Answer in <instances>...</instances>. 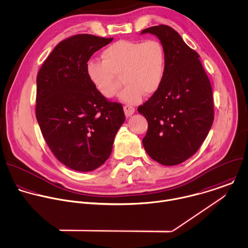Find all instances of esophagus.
I'll return each instance as SVG.
<instances>
[{
	"label": "esophagus",
	"mask_w": 248,
	"mask_h": 248,
	"mask_svg": "<svg viewBox=\"0 0 248 248\" xmlns=\"http://www.w3.org/2000/svg\"><path fill=\"white\" fill-rule=\"evenodd\" d=\"M124 112H125V115H126L127 117H130L131 115L134 114V112H135V108H133L132 106L126 105V106H124Z\"/></svg>",
	"instance_id": "esophagus-1"
}]
</instances>
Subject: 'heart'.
Masks as SVG:
<instances>
[{
	"instance_id": "b5f03b06",
	"label": "heart",
	"mask_w": 248,
	"mask_h": 248,
	"mask_svg": "<svg viewBox=\"0 0 248 248\" xmlns=\"http://www.w3.org/2000/svg\"><path fill=\"white\" fill-rule=\"evenodd\" d=\"M103 60H89L86 74L96 90L112 98L125 84L119 99L136 104L142 96H151L161 87L166 70V52L156 40L118 41L102 52Z\"/></svg>"
}]
</instances>
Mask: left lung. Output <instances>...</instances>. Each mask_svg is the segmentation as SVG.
Returning a JSON list of instances; mask_svg holds the SVG:
<instances>
[{"label": "left lung", "instance_id": "8db88e82", "mask_svg": "<svg viewBox=\"0 0 248 248\" xmlns=\"http://www.w3.org/2000/svg\"><path fill=\"white\" fill-rule=\"evenodd\" d=\"M147 33L164 46L166 70L160 89L138 108L148 123L142 144L153 160L174 166L198 151L211 128L212 89L199 54L176 31L159 25L140 34Z\"/></svg>", "mask_w": 248, "mask_h": 248}]
</instances>
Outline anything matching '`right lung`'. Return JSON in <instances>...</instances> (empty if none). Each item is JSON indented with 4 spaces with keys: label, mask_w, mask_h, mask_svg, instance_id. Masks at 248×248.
<instances>
[{
    "label": "right lung",
    "mask_w": 248,
    "mask_h": 248,
    "mask_svg": "<svg viewBox=\"0 0 248 248\" xmlns=\"http://www.w3.org/2000/svg\"><path fill=\"white\" fill-rule=\"evenodd\" d=\"M113 39L88 34L59 43L37 77L36 117L55 157L68 168L91 171L110 156L123 122V107L94 87L86 64Z\"/></svg>",
    "instance_id": "1"
}]
</instances>
